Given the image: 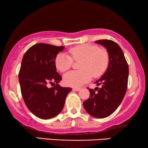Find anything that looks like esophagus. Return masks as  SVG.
<instances>
[{
    "mask_svg": "<svg viewBox=\"0 0 148 148\" xmlns=\"http://www.w3.org/2000/svg\"><path fill=\"white\" fill-rule=\"evenodd\" d=\"M80 90H81L80 88H73V90L76 91V92H79V91Z\"/></svg>",
    "mask_w": 148,
    "mask_h": 148,
    "instance_id": "34e87169",
    "label": "esophagus"
}]
</instances>
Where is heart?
I'll return each instance as SVG.
<instances>
[{
  "mask_svg": "<svg viewBox=\"0 0 148 148\" xmlns=\"http://www.w3.org/2000/svg\"><path fill=\"white\" fill-rule=\"evenodd\" d=\"M69 53L75 60H80V71H70L64 76V82L71 87L82 86L90 82L92 77L102 75L108 68L109 54L106 50L100 49L98 46L84 44L75 46L69 50ZM73 58L69 54L60 52L55 58L56 69L65 72L71 67Z\"/></svg>",
  "mask_w": 148,
  "mask_h": 148,
  "instance_id": "obj_1",
  "label": "heart"
}]
</instances>
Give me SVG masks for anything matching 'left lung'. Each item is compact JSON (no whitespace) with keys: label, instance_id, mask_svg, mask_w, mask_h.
Wrapping results in <instances>:
<instances>
[{"label":"left lung","instance_id":"obj_1","mask_svg":"<svg viewBox=\"0 0 148 148\" xmlns=\"http://www.w3.org/2000/svg\"><path fill=\"white\" fill-rule=\"evenodd\" d=\"M95 42L106 49L109 64L103 75L94 83L98 86L100 85L101 88L89 89L90 98L83 104L88 114L102 119L112 114L124 98L127 89L129 66L122 49L116 42L110 40Z\"/></svg>","mask_w":148,"mask_h":148}]
</instances>
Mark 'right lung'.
Masks as SVG:
<instances>
[{
  "label": "right lung",
  "mask_w": 148,
  "mask_h": 148,
  "mask_svg": "<svg viewBox=\"0 0 148 148\" xmlns=\"http://www.w3.org/2000/svg\"><path fill=\"white\" fill-rule=\"evenodd\" d=\"M64 46L36 44L24 54L19 73L23 100L30 112L38 118L49 119L63 108L71 88L59 86L61 76L56 72L55 58ZM48 82L53 84L48 88Z\"/></svg>",
  "instance_id": "obj_1"
}]
</instances>
